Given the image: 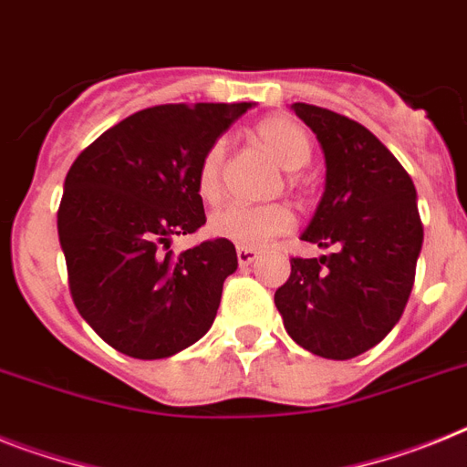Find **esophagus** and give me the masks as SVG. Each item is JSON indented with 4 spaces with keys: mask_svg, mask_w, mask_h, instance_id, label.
Instances as JSON below:
<instances>
[{
    "mask_svg": "<svg viewBox=\"0 0 467 467\" xmlns=\"http://www.w3.org/2000/svg\"><path fill=\"white\" fill-rule=\"evenodd\" d=\"M256 258H258V252L254 249V246H237V261H240V265L254 264Z\"/></svg>",
    "mask_w": 467,
    "mask_h": 467,
    "instance_id": "34e87169",
    "label": "esophagus"
}]
</instances>
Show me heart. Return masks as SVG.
I'll return each mask as SVG.
<instances>
[{
	"instance_id": "1",
	"label": "heart",
	"mask_w": 467,
	"mask_h": 467,
	"mask_svg": "<svg viewBox=\"0 0 467 467\" xmlns=\"http://www.w3.org/2000/svg\"><path fill=\"white\" fill-rule=\"evenodd\" d=\"M254 140L280 163L285 171H299L311 161L313 142L308 132L287 116H268L254 128ZM225 161V140H215L203 151L197 168V192L203 202L221 199V171ZM289 185H296V175L289 173ZM294 227V213L285 203L246 206L230 203L209 218L211 234L240 246H264L265 242L287 234Z\"/></svg>"
}]
</instances>
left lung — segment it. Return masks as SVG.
Wrapping results in <instances>:
<instances>
[{
    "label": "left lung",
    "mask_w": 467,
    "mask_h": 467,
    "mask_svg": "<svg viewBox=\"0 0 467 467\" xmlns=\"http://www.w3.org/2000/svg\"><path fill=\"white\" fill-rule=\"evenodd\" d=\"M292 111L316 132L327 168L301 240L335 254L294 256L275 306L294 342L347 360L382 342L406 308L422 246L418 197L410 175L368 128L301 101Z\"/></svg>",
    "instance_id": "obj_1"
}]
</instances>
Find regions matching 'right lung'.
Listing matches in <instances>:
<instances>
[{
	"label": "right lung",
	"instance_id": "1",
	"mask_svg": "<svg viewBox=\"0 0 467 467\" xmlns=\"http://www.w3.org/2000/svg\"><path fill=\"white\" fill-rule=\"evenodd\" d=\"M246 109L249 101L144 109L73 161L57 215L70 296L120 354L168 358L213 325L223 282L237 270L234 244L218 237L175 256L171 240L206 223L199 161Z\"/></svg>",
	"mask_w": 467,
	"mask_h": 467
}]
</instances>
